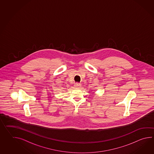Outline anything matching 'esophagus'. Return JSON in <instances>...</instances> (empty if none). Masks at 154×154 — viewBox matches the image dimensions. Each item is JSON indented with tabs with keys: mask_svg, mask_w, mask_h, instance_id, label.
I'll list each match as a JSON object with an SVG mask.
<instances>
[{
	"mask_svg": "<svg viewBox=\"0 0 154 154\" xmlns=\"http://www.w3.org/2000/svg\"><path fill=\"white\" fill-rule=\"evenodd\" d=\"M81 85L79 83H77L75 85V88H81Z\"/></svg>",
	"mask_w": 154,
	"mask_h": 154,
	"instance_id": "obj_1",
	"label": "esophagus"
}]
</instances>
